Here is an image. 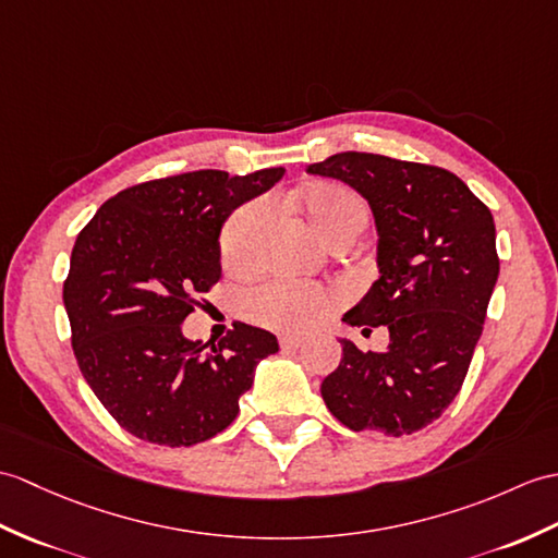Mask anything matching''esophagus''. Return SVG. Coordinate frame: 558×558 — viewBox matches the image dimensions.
<instances>
[{
  "mask_svg": "<svg viewBox=\"0 0 558 558\" xmlns=\"http://www.w3.org/2000/svg\"><path fill=\"white\" fill-rule=\"evenodd\" d=\"M304 347L302 338H280V349H300Z\"/></svg>",
  "mask_w": 558,
  "mask_h": 558,
  "instance_id": "1",
  "label": "esophagus"
}]
</instances>
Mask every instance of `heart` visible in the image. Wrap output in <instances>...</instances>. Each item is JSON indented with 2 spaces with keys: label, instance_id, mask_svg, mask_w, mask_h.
I'll return each instance as SVG.
<instances>
[{
  "label": "heart",
  "instance_id": "b5f03b06",
  "mask_svg": "<svg viewBox=\"0 0 558 558\" xmlns=\"http://www.w3.org/2000/svg\"><path fill=\"white\" fill-rule=\"evenodd\" d=\"M294 206L308 226L332 247L354 242L368 226V206L354 190L316 183L294 194ZM262 204L247 202L232 211L218 235L220 262L228 268H247L254 256ZM332 294L318 284L266 282L244 296V311L258 326L280 332H304L332 311Z\"/></svg>",
  "mask_w": 558,
  "mask_h": 558
}]
</instances>
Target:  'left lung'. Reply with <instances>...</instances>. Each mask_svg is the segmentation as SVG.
<instances>
[{
	"label": "left lung",
	"mask_w": 558,
	"mask_h": 558,
	"mask_svg": "<svg viewBox=\"0 0 558 558\" xmlns=\"http://www.w3.org/2000/svg\"><path fill=\"white\" fill-rule=\"evenodd\" d=\"M306 171L368 199L380 278L344 320L390 330L385 352L340 340L342 361L320 385L323 401L349 430H423L459 395L483 335L499 276L495 218L459 175L430 163L342 151Z\"/></svg>",
	"instance_id": "8db88e82"
}]
</instances>
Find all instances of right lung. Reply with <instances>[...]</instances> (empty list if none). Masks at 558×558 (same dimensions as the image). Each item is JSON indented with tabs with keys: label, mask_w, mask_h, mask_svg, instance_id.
I'll return each instance as SVG.
<instances>
[{
	"label": "right lung",
	"mask_w": 558,
	"mask_h": 558,
	"mask_svg": "<svg viewBox=\"0 0 558 558\" xmlns=\"http://www.w3.org/2000/svg\"><path fill=\"white\" fill-rule=\"evenodd\" d=\"M284 168L192 171L113 194L81 230L63 282L83 378L123 430L192 447L235 421L276 335L235 320L226 338L187 340L180 323L220 280L228 214L274 187Z\"/></svg>",
	"instance_id": "add662e5"
}]
</instances>
